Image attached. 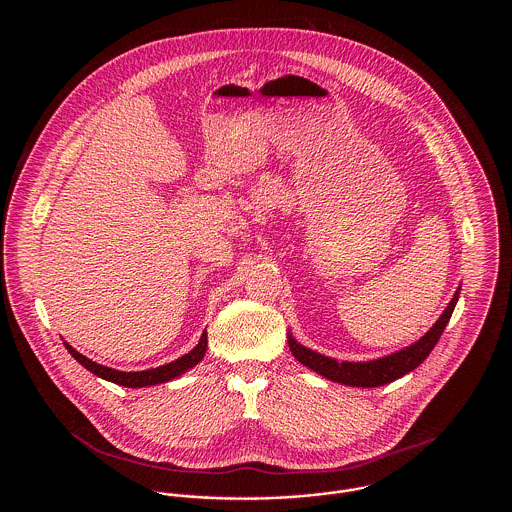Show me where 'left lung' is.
Here are the masks:
<instances>
[{"label":"left lung","instance_id":"left-lung-1","mask_svg":"<svg viewBox=\"0 0 512 512\" xmlns=\"http://www.w3.org/2000/svg\"><path fill=\"white\" fill-rule=\"evenodd\" d=\"M459 290L461 288H457V292L453 293L445 311L439 315L434 327L422 339H418L410 347H406L402 351H396L392 355H386L382 359H374V361H366V363L335 361L331 357L319 355V353L303 347L301 343H297L293 339L292 335L288 339L290 351L301 365L315 370L317 374L325 376L327 380L341 382V384H347V386H361V388L384 386V384L394 382L396 378L408 374L410 370H414L416 366L422 365L428 359V355L436 347L445 325L449 323V317H451V313L455 309V303L459 299Z\"/></svg>","mask_w":512,"mask_h":512}]
</instances>
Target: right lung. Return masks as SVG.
Instances as JSON below:
<instances>
[{
	"instance_id": "add662e5",
	"label": "right lung",
	"mask_w": 512,
	"mask_h": 512,
	"mask_svg": "<svg viewBox=\"0 0 512 512\" xmlns=\"http://www.w3.org/2000/svg\"><path fill=\"white\" fill-rule=\"evenodd\" d=\"M65 347L73 355L74 361H78L80 365L84 366L86 370H90L92 374H96V376H100V378H104L108 382L120 384V386L144 388V386H153V384H161V382L173 380V378L181 376L185 370L199 365L203 361L205 353H207V329L203 331L201 341L197 343V347L193 351H189L187 355H183L181 359H175L173 363L155 366V368H149V370H140V372H124V370H116V368H110V366L98 365V363L86 359L84 355H80L78 351H74L69 343H65Z\"/></svg>"
}]
</instances>
